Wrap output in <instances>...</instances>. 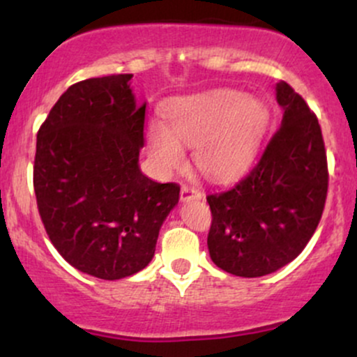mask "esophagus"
Here are the masks:
<instances>
[{
	"label": "esophagus",
	"mask_w": 357,
	"mask_h": 357,
	"mask_svg": "<svg viewBox=\"0 0 357 357\" xmlns=\"http://www.w3.org/2000/svg\"><path fill=\"white\" fill-rule=\"evenodd\" d=\"M203 192L196 188L188 186V184H183L181 188V202H190V199H202Z\"/></svg>",
	"instance_id": "esophagus-1"
}]
</instances>
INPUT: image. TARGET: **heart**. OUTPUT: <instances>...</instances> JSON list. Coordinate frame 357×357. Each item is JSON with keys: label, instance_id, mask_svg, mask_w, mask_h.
Instances as JSON below:
<instances>
[{"label": "heart", "instance_id": "heart-1", "mask_svg": "<svg viewBox=\"0 0 357 357\" xmlns=\"http://www.w3.org/2000/svg\"><path fill=\"white\" fill-rule=\"evenodd\" d=\"M260 100L228 89L181 97L166 110V127L151 122L147 146L162 171L179 167L183 147L192 149V162L210 178H231L243 171L267 126Z\"/></svg>", "mask_w": 357, "mask_h": 357}]
</instances>
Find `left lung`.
Returning <instances> with one entry per match:
<instances>
[{"label": "left lung", "mask_w": 357, "mask_h": 357, "mask_svg": "<svg viewBox=\"0 0 357 357\" xmlns=\"http://www.w3.org/2000/svg\"><path fill=\"white\" fill-rule=\"evenodd\" d=\"M275 90L284 117L260 161L235 186L206 196L210 257L238 277L268 275L290 264L312 238L327 198L317 117L287 82Z\"/></svg>", "instance_id": "8db88e82"}]
</instances>
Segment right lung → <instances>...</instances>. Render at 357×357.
Instances as JSON below:
<instances>
[{
	"mask_svg": "<svg viewBox=\"0 0 357 357\" xmlns=\"http://www.w3.org/2000/svg\"><path fill=\"white\" fill-rule=\"evenodd\" d=\"M130 79L77 82L36 134L33 188L48 238L72 267L102 280L147 267L179 199L178 184L139 169L146 102L134 99Z\"/></svg>",
	"mask_w": 357,
	"mask_h": 357,
	"instance_id": "right-lung-1",
	"label": "right lung"
}]
</instances>
